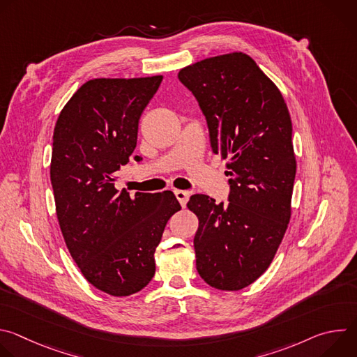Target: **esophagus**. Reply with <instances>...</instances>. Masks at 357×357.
Listing matches in <instances>:
<instances>
[{"instance_id":"obj_1","label":"esophagus","mask_w":357,"mask_h":357,"mask_svg":"<svg viewBox=\"0 0 357 357\" xmlns=\"http://www.w3.org/2000/svg\"><path fill=\"white\" fill-rule=\"evenodd\" d=\"M175 192V196H176V199L179 200V203H181V206L182 208H185L186 206V203H188V200H189V192L188 190H181V189H175L174 190Z\"/></svg>"}]
</instances>
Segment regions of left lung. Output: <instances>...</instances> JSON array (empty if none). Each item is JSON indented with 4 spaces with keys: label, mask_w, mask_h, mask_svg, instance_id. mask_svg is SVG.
Listing matches in <instances>:
<instances>
[{
    "label": "left lung",
    "mask_w": 357,
    "mask_h": 357,
    "mask_svg": "<svg viewBox=\"0 0 357 357\" xmlns=\"http://www.w3.org/2000/svg\"><path fill=\"white\" fill-rule=\"evenodd\" d=\"M178 79L195 96L230 176L227 203L199 193L188 202L199 219L196 270L211 287L238 291L268 268L291 218V117L277 86L245 54L200 61Z\"/></svg>",
    "instance_id": "1"
}]
</instances>
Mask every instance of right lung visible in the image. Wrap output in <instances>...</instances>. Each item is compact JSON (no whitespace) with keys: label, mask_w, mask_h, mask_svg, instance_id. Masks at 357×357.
Wrapping results in <instances>:
<instances>
[{"label":"right lung","mask_w":357,"mask_h":357,"mask_svg":"<svg viewBox=\"0 0 357 357\" xmlns=\"http://www.w3.org/2000/svg\"><path fill=\"white\" fill-rule=\"evenodd\" d=\"M162 76L93 79L68 101L54 131L50 182L69 252L84 278L113 296L141 291L155 274V248L181 209L171 190L114 188L132 157L138 121ZM138 162L142 160L134 155Z\"/></svg>","instance_id":"add662e5"}]
</instances>
